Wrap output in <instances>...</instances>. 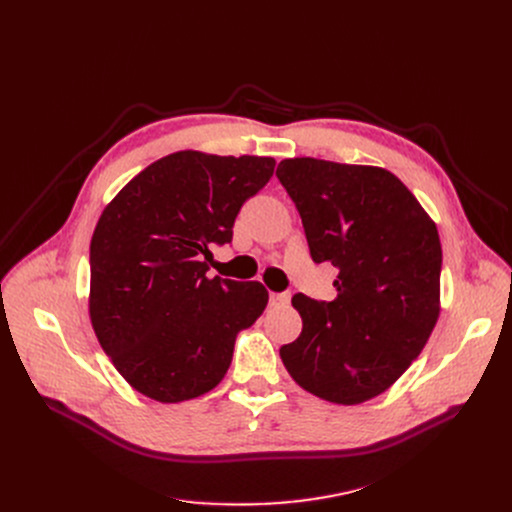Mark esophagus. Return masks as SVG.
I'll list each match as a JSON object with an SVG mask.
<instances>
[{"label":"esophagus","instance_id":"obj_1","mask_svg":"<svg viewBox=\"0 0 512 512\" xmlns=\"http://www.w3.org/2000/svg\"><path fill=\"white\" fill-rule=\"evenodd\" d=\"M270 303L272 305H288L290 303V292H272Z\"/></svg>","mask_w":512,"mask_h":512}]
</instances>
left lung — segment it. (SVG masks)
Instances as JSON below:
<instances>
[{"label": "left lung", "mask_w": 512, "mask_h": 512, "mask_svg": "<svg viewBox=\"0 0 512 512\" xmlns=\"http://www.w3.org/2000/svg\"><path fill=\"white\" fill-rule=\"evenodd\" d=\"M276 176L301 215L311 259L338 270L334 301L292 297L303 332L280 348L282 363L307 392L359 405L409 369L436 326L438 228L382 168L294 157Z\"/></svg>", "instance_id": "left-lung-1"}]
</instances>
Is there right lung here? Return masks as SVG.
Wrapping results in <instances>:
<instances>
[{"label":"right lung","instance_id":"right-lung-1","mask_svg":"<svg viewBox=\"0 0 512 512\" xmlns=\"http://www.w3.org/2000/svg\"><path fill=\"white\" fill-rule=\"evenodd\" d=\"M274 166L272 157L178 151L103 209L91 238L89 311L101 348L134 390L182 402L222 382L267 290L209 280V249L232 242L240 207Z\"/></svg>","mask_w":512,"mask_h":512}]
</instances>
